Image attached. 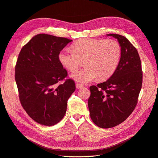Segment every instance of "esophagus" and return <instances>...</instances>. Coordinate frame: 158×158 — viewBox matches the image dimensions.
<instances>
[{"instance_id":"esophagus-1","label":"esophagus","mask_w":158,"mask_h":158,"mask_svg":"<svg viewBox=\"0 0 158 158\" xmlns=\"http://www.w3.org/2000/svg\"><path fill=\"white\" fill-rule=\"evenodd\" d=\"M75 85H76V88L77 89H81L82 87H83V85L80 84V83H76Z\"/></svg>"}]
</instances>
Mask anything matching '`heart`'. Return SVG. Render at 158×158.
Listing matches in <instances>:
<instances>
[{
    "label": "heart",
    "mask_w": 158,
    "mask_h": 158,
    "mask_svg": "<svg viewBox=\"0 0 158 158\" xmlns=\"http://www.w3.org/2000/svg\"><path fill=\"white\" fill-rule=\"evenodd\" d=\"M72 49L61 51L58 58L62 66L72 72L85 60L86 68L72 75L81 83H88L97 77L106 80L111 77L121 56L120 45L114 40L81 39L73 44Z\"/></svg>",
    "instance_id": "obj_1"
}]
</instances>
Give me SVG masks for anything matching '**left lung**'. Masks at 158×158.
Wrapping results in <instances>:
<instances>
[{"label": "left lung", "instance_id": "obj_1", "mask_svg": "<svg viewBox=\"0 0 158 158\" xmlns=\"http://www.w3.org/2000/svg\"><path fill=\"white\" fill-rule=\"evenodd\" d=\"M118 40L121 56L108 80L90 87L88 106L92 120L98 127L110 128L123 122L135 108L141 89V62L136 48L126 37L109 34Z\"/></svg>", "mask_w": 158, "mask_h": 158}]
</instances>
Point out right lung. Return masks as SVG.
Returning a JSON list of instances; mask_svg holds the SVG:
<instances>
[{"label":"right lung","mask_w":158,"mask_h":158,"mask_svg":"<svg viewBox=\"0 0 158 158\" xmlns=\"http://www.w3.org/2000/svg\"><path fill=\"white\" fill-rule=\"evenodd\" d=\"M72 40L39 34L23 47L17 58L15 79L22 106L38 123L51 126L65 115L75 82L67 77L58 55Z\"/></svg>","instance_id":"right-lung-1"}]
</instances>
